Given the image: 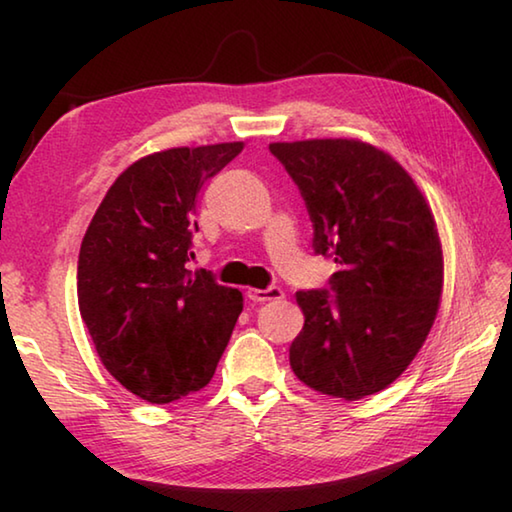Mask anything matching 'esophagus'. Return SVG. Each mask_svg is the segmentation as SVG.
<instances>
[{
  "mask_svg": "<svg viewBox=\"0 0 512 512\" xmlns=\"http://www.w3.org/2000/svg\"><path fill=\"white\" fill-rule=\"evenodd\" d=\"M248 298L255 302H268V300H280L284 291L280 287H268V289H248Z\"/></svg>",
  "mask_w": 512,
  "mask_h": 512,
  "instance_id": "esophagus-1",
  "label": "esophagus"
}]
</instances>
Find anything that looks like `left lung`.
Returning <instances> with one entry per match:
<instances>
[{
	"instance_id": "1",
	"label": "left lung",
	"mask_w": 512,
	"mask_h": 512,
	"mask_svg": "<svg viewBox=\"0 0 512 512\" xmlns=\"http://www.w3.org/2000/svg\"><path fill=\"white\" fill-rule=\"evenodd\" d=\"M305 198L314 250L332 255V291H298L305 325L289 348L296 377L354 402L391 386L427 341L443 296V246L427 198L368 142H273Z\"/></svg>"
}]
</instances>
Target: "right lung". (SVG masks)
Here are the masks:
<instances>
[{"mask_svg": "<svg viewBox=\"0 0 512 512\" xmlns=\"http://www.w3.org/2000/svg\"><path fill=\"white\" fill-rule=\"evenodd\" d=\"M244 142L178 146L133 162L108 189L79 253V309L126 391L169 404L214 377L244 296L192 273L196 196Z\"/></svg>", "mask_w": 512, "mask_h": 512, "instance_id": "1", "label": "right lung"}]
</instances>
